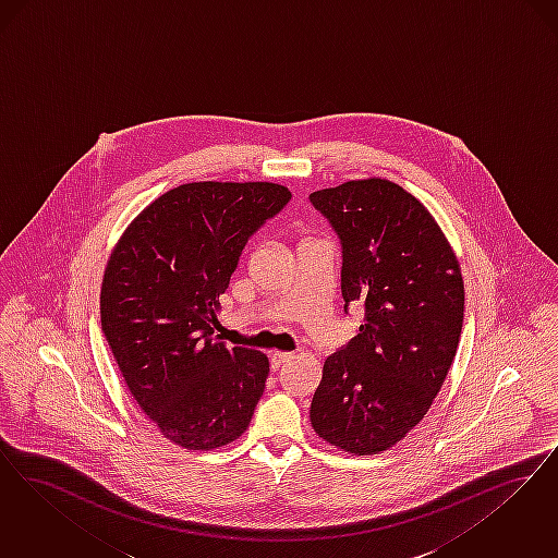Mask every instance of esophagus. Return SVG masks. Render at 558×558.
<instances>
[{
	"label": "esophagus",
	"instance_id": "1",
	"mask_svg": "<svg viewBox=\"0 0 558 558\" xmlns=\"http://www.w3.org/2000/svg\"><path fill=\"white\" fill-rule=\"evenodd\" d=\"M291 359H293V354H290V352H272L270 364H272V368H281L283 364L290 363Z\"/></svg>",
	"mask_w": 558,
	"mask_h": 558
}]
</instances>
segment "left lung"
I'll return each mask as SVG.
<instances>
[{
    "instance_id": "left-lung-1",
    "label": "left lung",
    "mask_w": 558,
    "mask_h": 558,
    "mask_svg": "<svg viewBox=\"0 0 558 558\" xmlns=\"http://www.w3.org/2000/svg\"><path fill=\"white\" fill-rule=\"evenodd\" d=\"M341 242L343 311L364 323L323 364L311 404L318 437L379 454L427 414L457 356L464 315L459 260L436 218L388 179L311 194Z\"/></svg>"
}]
</instances>
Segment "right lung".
I'll return each instance as SVG.
<instances>
[{
	"label": "right lung",
	"instance_id": "right-lung-1",
	"mask_svg": "<svg viewBox=\"0 0 558 558\" xmlns=\"http://www.w3.org/2000/svg\"><path fill=\"white\" fill-rule=\"evenodd\" d=\"M290 199L267 181L185 183L154 199L110 254L101 331L135 402L181 448L235 441L265 391L267 356L215 338L218 295L247 240Z\"/></svg>",
	"mask_w": 558,
	"mask_h": 558
}]
</instances>
